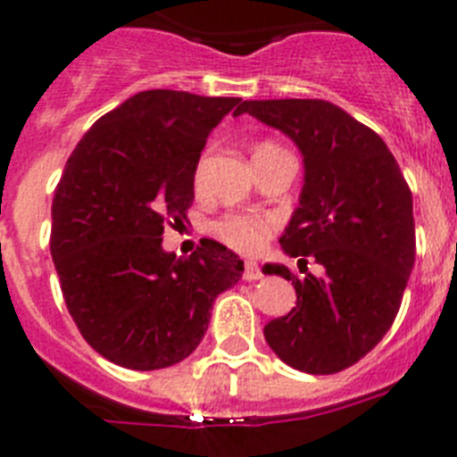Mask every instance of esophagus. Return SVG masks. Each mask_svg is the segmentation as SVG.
<instances>
[{
  "label": "esophagus",
  "mask_w": 457,
  "mask_h": 457,
  "mask_svg": "<svg viewBox=\"0 0 457 457\" xmlns=\"http://www.w3.org/2000/svg\"><path fill=\"white\" fill-rule=\"evenodd\" d=\"M261 276H262V271H261V267H258V262L246 261L245 274H242V278H245V280H258Z\"/></svg>",
  "instance_id": "1"
}]
</instances>
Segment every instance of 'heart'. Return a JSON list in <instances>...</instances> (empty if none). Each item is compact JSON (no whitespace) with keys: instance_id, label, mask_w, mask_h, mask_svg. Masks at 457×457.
Listing matches in <instances>:
<instances>
[{"instance_id":"obj_1","label":"heart","mask_w":457,"mask_h":457,"mask_svg":"<svg viewBox=\"0 0 457 457\" xmlns=\"http://www.w3.org/2000/svg\"><path fill=\"white\" fill-rule=\"evenodd\" d=\"M271 146L276 145L265 142V145L256 146V152H261V149H271ZM204 167H206V156L201 158L199 165H196L195 170L196 183H201ZM271 228H274V220L262 215H226L212 224V233H215L221 242H226V245L233 246V249L242 251V253H253V251L261 249V246L265 245L267 236L271 233Z\"/></svg>"}]
</instances>
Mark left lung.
<instances>
[{
	"mask_svg": "<svg viewBox=\"0 0 457 457\" xmlns=\"http://www.w3.org/2000/svg\"><path fill=\"white\" fill-rule=\"evenodd\" d=\"M249 112L286 133L303 156V187L280 249L324 267L296 278L267 262L265 274L292 280L296 305L265 326L286 365L335 374L370 353L390 330L414 265L412 195L378 133L321 99L245 102Z\"/></svg>",
	"mask_w": 457,
	"mask_h": 457,
	"instance_id": "left-lung-1",
	"label": "left lung"
}]
</instances>
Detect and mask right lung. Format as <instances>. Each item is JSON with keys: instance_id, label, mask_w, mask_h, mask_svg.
<instances>
[{"instance_id": "obj_1", "label": "right lung", "mask_w": 457, "mask_h": 457, "mask_svg": "<svg viewBox=\"0 0 457 457\" xmlns=\"http://www.w3.org/2000/svg\"><path fill=\"white\" fill-rule=\"evenodd\" d=\"M237 97L137 92L106 112L67 158L52 204V258L67 311L92 349L120 367L165 370L199 346L212 301L245 262L215 240L187 258L162 249L183 224L195 170Z\"/></svg>"}]
</instances>
